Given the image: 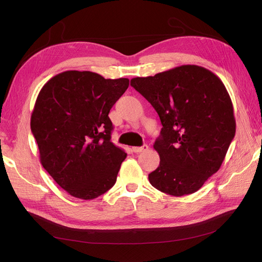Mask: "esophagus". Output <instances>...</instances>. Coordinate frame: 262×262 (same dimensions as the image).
<instances>
[{
    "mask_svg": "<svg viewBox=\"0 0 262 262\" xmlns=\"http://www.w3.org/2000/svg\"><path fill=\"white\" fill-rule=\"evenodd\" d=\"M148 146L147 145H143V146H134L132 147V150L134 153H141V152H144V150H147Z\"/></svg>",
    "mask_w": 262,
    "mask_h": 262,
    "instance_id": "1",
    "label": "esophagus"
}]
</instances>
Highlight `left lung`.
I'll use <instances>...</instances> for the list:
<instances>
[{
	"label": "left lung",
	"mask_w": 262,
	"mask_h": 262,
	"mask_svg": "<svg viewBox=\"0 0 262 262\" xmlns=\"http://www.w3.org/2000/svg\"><path fill=\"white\" fill-rule=\"evenodd\" d=\"M134 87L160 116L154 148L160 166L148 175L154 188L173 196L193 193L215 173L235 137L232 99L219 76L199 66H180L134 77Z\"/></svg>",
	"instance_id": "1"
}]
</instances>
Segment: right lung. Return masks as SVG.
Returning a JSON list of instances; mask_svg holds the SVG:
<instances>
[{
	"mask_svg": "<svg viewBox=\"0 0 262 262\" xmlns=\"http://www.w3.org/2000/svg\"><path fill=\"white\" fill-rule=\"evenodd\" d=\"M129 78L66 71L38 94L30 128L43 168L72 196L93 200L112 188L126 153L112 139L108 114Z\"/></svg>",
	"mask_w": 262,
	"mask_h": 262,
	"instance_id": "right-lung-1",
	"label": "right lung"
}]
</instances>
